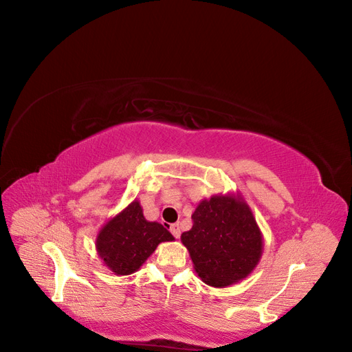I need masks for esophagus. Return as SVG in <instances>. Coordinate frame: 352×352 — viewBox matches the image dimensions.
<instances>
[{
	"mask_svg": "<svg viewBox=\"0 0 352 352\" xmlns=\"http://www.w3.org/2000/svg\"><path fill=\"white\" fill-rule=\"evenodd\" d=\"M170 232L173 233V236L176 239L180 238V226H179V223H173V225H170Z\"/></svg>",
	"mask_w": 352,
	"mask_h": 352,
	"instance_id": "1",
	"label": "esophagus"
}]
</instances>
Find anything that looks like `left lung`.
Wrapping results in <instances>:
<instances>
[{
  "label": "left lung",
  "mask_w": 352,
  "mask_h": 352,
  "mask_svg": "<svg viewBox=\"0 0 352 352\" xmlns=\"http://www.w3.org/2000/svg\"><path fill=\"white\" fill-rule=\"evenodd\" d=\"M192 219L180 241L201 280L225 287L248 278L261 258L263 233L247 201L239 194L212 195L199 202Z\"/></svg>",
  "instance_id": "obj_1"
}]
</instances>
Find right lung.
Instances as JSON below:
<instances>
[{
  "mask_svg": "<svg viewBox=\"0 0 352 352\" xmlns=\"http://www.w3.org/2000/svg\"><path fill=\"white\" fill-rule=\"evenodd\" d=\"M175 241L162 223L144 217L135 199L100 229L95 247L105 267L117 276L138 272L162 242Z\"/></svg>",
  "mask_w": 352,
  "mask_h": 352,
  "instance_id": "1",
  "label": "right lung"
}]
</instances>
